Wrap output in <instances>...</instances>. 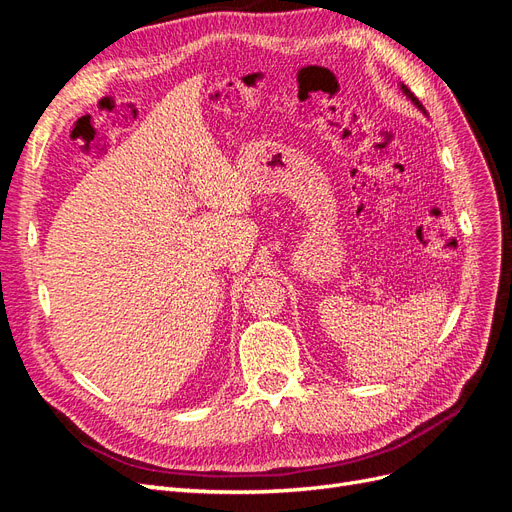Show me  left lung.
<instances>
[{"mask_svg":"<svg viewBox=\"0 0 512 512\" xmlns=\"http://www.w3.org/2000/svg\"><path fill=\"white\" fill-rule=\"evenodd\" d=\"M399 89H401V91H404V96H406V98H408V100H410V102H412V104H414V106L418 108V111H421V113H423V115L427 117V111H425V106H423L421 102H418V98H416V96L412 94V91H410V89H408V87H406L404 83H399Z\"/></svg>","mask_w":512,"mask_h":512,"instance_id":"1","label":"left lung"}]
</instances>
